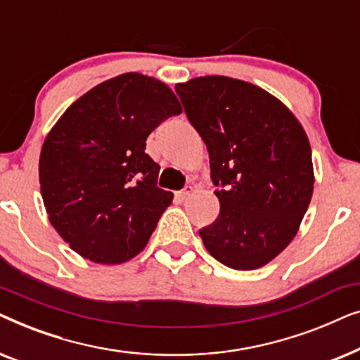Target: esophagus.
<instances>
[{"instance_id":"esophagus-1","label":"esophagus","mask_w":360,"mask_h":360,"mask_svg":"<svg viewBox=\"0 0 360 360\" xmlns=\"http://www.w3.org/2000/svg\"><path fill=\"white\" fill-rule=\"evenodd\" d=\"M191 191H193V186H185L184 190L176 191L175 196H176V198H179L180 201H184V200H186V198H188V196L191 195Z\"/></svg>"}]
</instances>
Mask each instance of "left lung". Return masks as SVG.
<instances>
[{"label":"left lung","instance_id":"left-lung-1","mask_svg":"<svg viewBox=\"0 0 360 360\" xmlns=\"http://www.w3.org/2000/svg\"><path fill=\"white\" fill-rule=\"evenodd\" d=\"M210 154L219 214L200 229L226 267L254 270L298 233L313 195L311 147L292 111L262 88L229 77L175 86Z\"/></svg>","mask_w":360,"mask_h":360}]
</instances>
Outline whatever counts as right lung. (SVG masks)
<instances>
[{"instance_id":"obj_1","label":"right lung","mask_w":360,"mask_h":360,"mask_svg":"<svg viewBox=\"0 0 360 360\" xmlns=\"http://www.w3.org/2000/svg\"><path fill=\"white\" fill-rule=\"evenodd\" d=\"M181 112L174 91L131 72L91 88L44 141L39 181L49 221L91 262L122 264L146 248L174 200L157 186L160 167L146 141Z\"/></svg>"}]
</instances>
